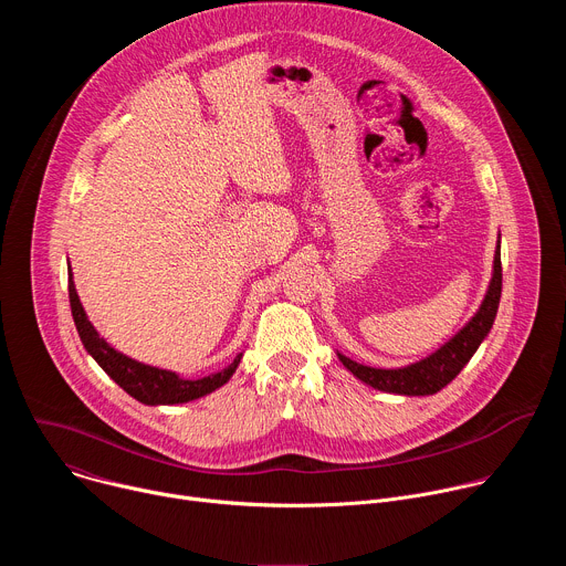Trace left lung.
Segmentation results:
<instances>
[{"instance_id":"1","label":"left lung","mask_w":566,"mask_h":566,"mask_svg":"<svg viewBox=\"0 0 566 566\" xmlns=\"http://www.w3.org/2000/svg\"><path fill=\"white\" fill-rule=\"evenodd\" d=\"M500 297H502V253L497 247L493 280H491L489 293H486V297H483L479 311L452 340H448L432 356H428L415 365L400 367V369H376V367L358 365L356 360H352L343 354H338V358L356 378L371 385L374 389L389 391V394H402V396L437 394L465 367V363L472 358V354L476 352L481 340L489 336L493 322H495V315H497Z\"/></svg>"}]
</instances>
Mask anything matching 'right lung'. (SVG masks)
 <instances>
[{
  "mask_svg": "<svg viewBox=\"0 0 566 566\" xmlns=\"http://www.w3.org/2000/svg\"><path fill=\"white\" fill-rule=\"evenodd\" d=\"M69 302H71V313H73L77 336H80V340H83L85 349L94 356V360L107 371V376L114 382H118L129 396L145 402V406H177V402H188V400L201 398V396L214 391L217 387H221L223 382H228L241 360V354H239L226 369H221L217 374H210V376H203L197 380L181 378L175 371L149 367L134 358H127L125 354H120L112 345H107V340L101 338V334L87 319V313H85L83 304H80V297L75 293L73 277H69Z\"/></svg>",
  "mask_w": 566,
  "mask_h": 566,
  "instance_id": "obj_1",
  "label": "right lung"
}]
</instances>
